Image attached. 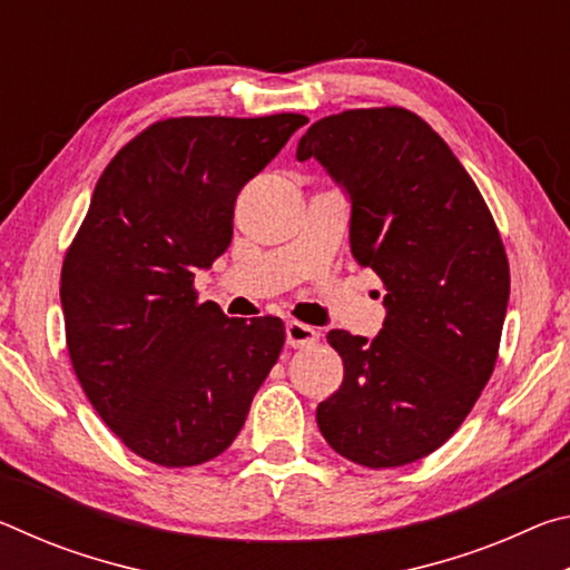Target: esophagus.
Listing matches in <instances>:
<instances>
[{"mask_svg": "<svg viewBox=\"0 0 570 570\" xmlns=\"http://www.w3.org/2000/svg\"><path fill=\"white\" fill-rule=\"evenodd\" d=\"M320 340V332L314 326L302 324V322H288L286 324V344L294 346V350H302V346H308Z\"/></svg>", "mask_w": 570, "mask_h": 570, "instance_id": "1", "label": "esophagus"}]
</instances>
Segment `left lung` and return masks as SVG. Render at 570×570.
Returning <instances> with one entry per match:
<instances>
[{
	"instance_id": "left-lung-1",
	"label": "left lung",
	"mask_w": 570,
	"mask_h": 570,
	"mask_svg": "<svg viewBox=\"0 0 570 570\" xmlns=\"http://www.w3.org/2000/svg\"><path fill=\"white\" fill-rule=\"evenodd\" d=\"M352 200L350 244L382 278V332L326 334L344 380L316 407L342 458L400 468L448 442L498 360L510 268L498 226L448 142L404 108L344 110L298 140Z\"/></svg>"
}]
</instances>
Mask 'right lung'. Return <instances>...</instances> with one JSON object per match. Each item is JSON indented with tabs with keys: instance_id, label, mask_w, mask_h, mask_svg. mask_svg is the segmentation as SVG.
<instances>
[{
	"instance_id": "obj_1",
	"label": "right lung",
	"mask_w": 570,
	"mask_h": 570,
	"mask_svg": "<svg viewBox=\"0 0 570 570\" xmlns=\"http://www.w3.org/2000/svg\"><path fill=\"white\" fill-rule=\"evenodd\" d=\"M306 122L158 120L95 186L60 276L67 352L95 412L142 460L218 458L282 354V320H228L198 304L193 278L228 248L240 188Z\"/></svg>"
}]
</instances>
